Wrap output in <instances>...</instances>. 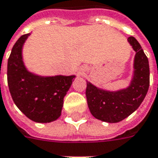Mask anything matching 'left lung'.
<instances>
[{
  "label": "left lung",
  "mask_w": 158,
  "mask_h": 158,
  "mask_svg": "<svg viewBox=\"0 0 158 158\" xmlns=\"http://www.w3.org/2000/svg\"><path fill=\"white\" fill-rule=\"evenodd\" d=\"M127 40L136 52L130 85L118 91H107L87 82L85 94L89 109L95 118L102 121L116 123L128 117L142 104L149 89L148 58L134 37H129Z\"/></svg>",
  "instance_id": "obj_1"
}]
</instances>
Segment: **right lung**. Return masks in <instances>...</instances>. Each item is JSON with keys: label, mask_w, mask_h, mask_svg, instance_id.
Here are the masks:
<instances>
[{"label": "right lung", "mask_w": 158, "mask_h": 158, "mask_svg": "<svg viewBox=\"0 0 158 158\" xmlns=\"http://www.w3.org/2000/svg\"><path fill=\"white\" fill-rule=\"evenodd\" d=\"M29 36H21L12 48L8 60V85L15 106L26 117L47 123L60 116L64 97L76 76L44 77L29 72L22 58L23 46Z\"/></svg>", "instance_id": "right-lung-1"}]
</instances>
